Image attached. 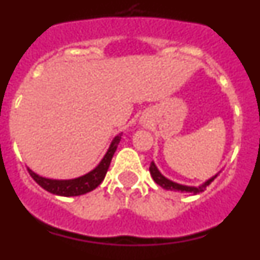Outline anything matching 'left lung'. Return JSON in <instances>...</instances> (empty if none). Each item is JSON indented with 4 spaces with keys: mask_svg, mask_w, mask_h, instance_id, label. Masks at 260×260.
<instances>
[{
    "mask_svg": "<svg viewBox=\"0 0 260 260\" xmlns=\"http://www.w3.org/2000/svg\"><path fill=\"white\" fill-rule=\"evenodd\" d=\"M150 173L151 176H152L153 181H155L156 183H157L158 186H161L162 189L165 190H169V191H176V192H187V194H198V192H202L204 191V189L207 187L208 185H211V183L215 181V178L217 176H219L220 172H217V173L215 174V176H212L211 178H208L207 181H204L202 185L199 186H187V185H182V183H177L174 182V181L169 180V178H167L165 176H162L161 172L158 171L157 167H156L155 162H151L150 165Z\"/></svg>",
    "mask_w": 260,
    "mask_h": 260,
    "instance_id": "1",
    "label": "left lung"
}]
</instances>
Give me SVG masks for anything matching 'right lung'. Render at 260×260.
<instances>
[{
    "label": "right lung",
    "instance_id": "obj_1",
    "mask_svg": "<svg viewBox=\"0 0 260 260\" xmlns=\"http://www.w3.org/2000/svg\"><path fill=\"white\" fill-rule=\"evenodd\" d=\"M121 137H122V133H119V134H117L113 138V141L110 143L107 153L102 158V161L96 165V168H93L92 171L83 174V176L77 177V178H71V180H53V178L39 176L38 173H35L29 168H27V169H28V173L31 174L32 178L43 189L52 192V194L59 195V197H78V195L87 194V192L95 190L105 178V174H107L108 168H109L110 161H112V157H113L114 152H116L117 146H118L119 141H121Z\"/></svg>",
    "mask_w": 260,
    "mask_h": 260
}]
</instances>
